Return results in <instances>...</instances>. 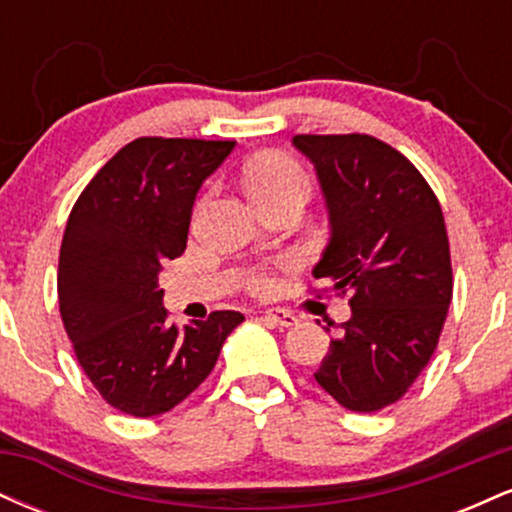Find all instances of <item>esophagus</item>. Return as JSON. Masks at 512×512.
I'll return each mask as SVG.
<instances>
[{"instance_id":"34e87169","label":"esophagus","mask_w":512,"mask_h":512,"mask_svg":"<svg viewBox=\"0 0 512 512\" xmlns=\"http://www.w3.org/2000/svg\"><path fill=\"white\" fill-rule=\"evenodd\" d=\"M264 317H267L269 322H274V325H279V327H293V325H298V317L293 315V313H289V310H284V308H272V310H267V313H264Z\"/></svg>"}]
</instances>
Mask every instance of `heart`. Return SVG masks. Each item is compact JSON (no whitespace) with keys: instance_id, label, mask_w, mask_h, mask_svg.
<instances>
[{"instance_id":"1","label":"heart","mask_w":512,"mask_h":512,"mask_svg":"<svg viewBox=\"0 0 512 512\" xmlns=\"http://www.w3.org/2000/svg\"><path fill=\"white\" fill-rule=\"evenodd\" d=\"M243 182L255 204L276 202V199L286 197L305 199L310 192L308 173H305L301 163L289 154H279V151L260 154L245 163ZM248 289L264 296V293L274 289V276L267 272H255L248 279Z\"/></svg>"}]
</instances>
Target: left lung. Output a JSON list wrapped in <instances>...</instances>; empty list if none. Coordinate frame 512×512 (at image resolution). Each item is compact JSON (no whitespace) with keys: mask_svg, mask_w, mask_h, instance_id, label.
I'll list each match as a JSON object with an SVG mask.
<instances>
[{"mask_svg":"<svg viewBox=\"0 0 512 512\" xmlns=\"http://www.w3.org/2000/svg\"><path fill=\"white\" fill-rule=\"evenodd\" d=\"M293 146L313 161L330 214L313 276L351 305L315 380L346 409L380 411L407 395L448 317L443 209L414 163L370 134H296Z\"/></svg>","mask_w":512,"mask_h":512,"instance_id":"1","label":"left lung"}]
</instances>
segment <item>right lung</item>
Wrapping results in <instances>:
<instances>
[{"mask_svg":"<svg viewBox=\"0 0 512 512\" xmlns=\"http://www.w3.org/2000/svg\"><path fill=\"white\" fill-rule=\"evenodd\" d=\"M236 142L139 137L76 199L60 248L57 296L67 337L93 387L122 414L158 416L207 380L243 313L170 325L161 262L187 248L202 182Z\"/></svg>","mask_w":512,"mask_h":512,"instance_id":"add662e5","label":"right lung"}]
</instances>
